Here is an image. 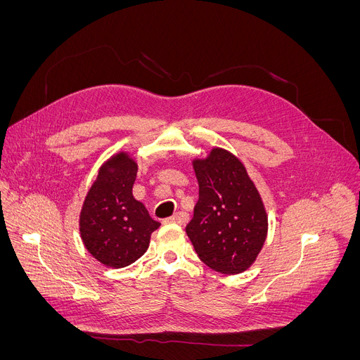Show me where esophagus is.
Returning <instances> with one entry per match:
<instances>
[{"instance_id": "esophagus-1", "label": "esophagus", "mask_w": 360, "mask_h": 360, "mask_svg": "<svg viewBox=\"0 0 360 360\" xmlns=\"http://www.w3.org/2000/svg\"><path fill=\"white\" fill-rule=\"evenodd\" d=\"M189 221V214L184 213V212H179L176 214H172L168 222H174V224H179V225H186Z\"/></svg>"}]
</instances>
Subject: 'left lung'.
<instances>
[{
  "instance_id": "obj_1",
  "label": "left lung",
  "mask_w": 360,
  "mask_h": 360,
  "mask_svg": "<svg viewBox=\"0 0 360 360\" xmlns=\"http://www.w3.org/2000/svg\"><path fill=\"white\" fill-rule=\"evenodd\" d=\"M200 200L188 237L204 264L236 275L254 263L267 236V214L242 162L214 148L193 162Z\"/></svg>"
}]
</instances>
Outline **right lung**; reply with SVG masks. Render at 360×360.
<instances>
[{
    "label": "right lung",
    "mask_w": 360,
    "mask_h": 360,
    "mask_svg": "<svg viewBox=\"0 0 360 360\" xmlns=\"http://www.w3.org/2000/svg\"><path fill=\"white\" fill-rule=\"evenodd\" d=\"M138 167L120 153L102 167L86 195L79 221L82 242L102 264L124 267L143 255L159 222L134 198Z\"/></svg>",
    "instance_id": "add662e5"
}]
</instances>
